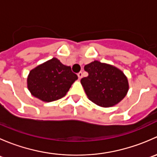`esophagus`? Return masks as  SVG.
I'll use <instances>...</instances> for the list:
<instances>
[{
  "mask_svg": "<svg viewBox=\"0 0 157 157\" xmlns=\"http://www.w3.org/2000/svg\"><path fill=\"white\" fill-rule=\"evenodd\" d=\"M77 76H78V78L80 80V79L82 78V77H83V73H82V72H79L78 74H77Z\"/></svg>",
  "mask_w": 157,
  "mask_h": 157,
  "instance_id": "34e87169",
  "label": "esophagus"
}]
</instances>
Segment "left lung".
Masks as SVG:
<instances>
[{
  "mask_svg": "<svg viewBox=\"0 0 157 157\" xmlns=\"http://www.w3.org/2000/svg\"><path fill=\"white\" fill-rule=\"evenodd\" d=\"M88 73L80 80L88 99L102 107H111L121 102L129 89L124 73L110 64L94 61L84 67Z\"/></svg>",
  "mask_w": 157,
  "mask_h": 157,
  "instance_id": "8db88e82",
  "label": "left lung"
}]
</instances>
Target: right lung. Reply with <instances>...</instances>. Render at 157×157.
<instances>
[{"mask_svg": "<svg viewBox=\"0 0 157 157\" xmlns=\"http://www.w3.org/2000/svg\"><path fill=\"white\" fill-rule=\"evenodd\" d=\"M77 78L71 67L53 58L30 71L27 86L33 96L49 102L64 97Z\"/></svg>", "mask_w": 157, "mask_h": 157, "instance_id": "obj_1", "label": "right lung"}]
</instances>
